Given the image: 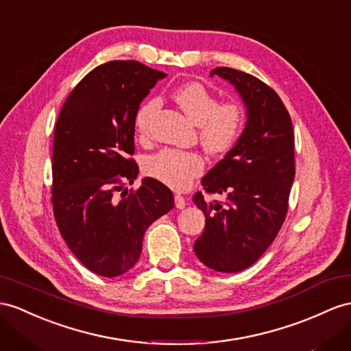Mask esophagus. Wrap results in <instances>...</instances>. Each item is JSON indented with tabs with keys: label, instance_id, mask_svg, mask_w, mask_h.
<instances>
[{
	"label": "esophagus",
	"instance_id": "esophagus-1",
	"mask_svg": "<svg viewBox=\"0 0 351 351\" xmlns=\"http://www.w3.org/2000/svg\"><path fill=\"white\" fill-rule=\"evenodd\" d=\"M185 204H186L185 197L181 195V194H175V206H176V208L178 209H184Z\"/></svg>",
	"mask_w": 351,
	"mask_h": 351
}]
</instances>
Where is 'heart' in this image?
Here are the masks:
<instances>
[{"instance_id": "b5f03b06", "label": "heart", "mask_w": 351, "mask_h": 351, "mask_svg": "<svg viewBox=\"0 0 351 351\" xmlns=\"http://www.w3.org/2000/svg\"><path fill=\"white\" fill-rule=\"evenodd\" d=\"M179 108L199 124V136L210 154L223 156L234 148L246 128L245 110L237 102H219L218 96L204 84L190 82L178 86L172 93ZM158 101L149 99L141 104L134 114V130L139 138L149 136ZM204 169V157L197 151L161 149L151 156L145 170L152 178L173 190H184Z\"/></svg>"}]
</instances>
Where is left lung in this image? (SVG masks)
Returning <instances> with one entry per match:
<instances>
[{"label": "left lung", "mask_w": 351, "mask_h": 351, "mask_svg": "<svg viewBox=\"0 0 351 351\" xmlns=\"http://www.w3.org/2000/svg\"><path fill=\"white\" fill-rule=\"evenodd\" d=\"M234 84L246 105L247 121L237 145L202 179L206 194L227 202H193L206 217L194 252L215 271L237 273L255 264L280 231L295 178V136L282 99L261 80L239 69L215 68Z\"/></svg>", "instance_id": "left-lung-1"}]
</instances>
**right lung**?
Segmentation results:
<instances>
[{"instance_id": "1", "label": "right lung", "mask_w": 351, "mask_h": 351, "mask_svg": "<svg viewBox=\"0 0 351 351\" xmlns=\"http://www.w3.org/2000/svg\"><path fill=\"white\" fill-rule=\"evenodd\" d=\"M165 73L136 60H111L80 82L59 112L53 136L51 204L62 237L90 271L117 277L136 264L152 222L173 209L157 179L133 184L134 114Z\"/></svg>"}]
</instances>
